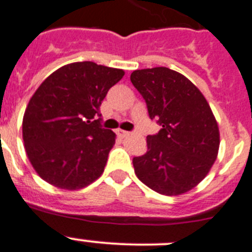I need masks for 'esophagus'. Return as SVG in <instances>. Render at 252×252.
<instances>
[{"instance_id": "obj_1", "label": "esophagus", "mask_w": 252, "mask_h": 252, "mask_svg": "<svg viewBox=\"0 0 252 252\" xmlns=\"http://www.w3.org/2000/svg\"><path fill=\"white\" fill-rule=\"evenodd\" d=\"M117 135L120 136V137H127L128 135H130V132L128 131H125V130H117Z\"/></svg>"}]
</instances>
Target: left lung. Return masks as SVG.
Masks as SVG:
<instances>
[{
  "instance_id": "obj_1",
  "label": "left lung",
  "mask_w": 252,
  "mask_h": 252,
  "mask_svg": "<svg viewBox=\"0 0 252 252\" xmlns=\"http://www.w3.org/2000/svg\"><path fill=\"white\" fill-rule=\"evenodd\" d=\"M131 82L146 101L150 119L162 126L147 136V152L133 158L138 180L151 190L177 196L192 190L218 158L220 132L201 91L167 67L136 70Z\"/></svg>"
}]
</instances>
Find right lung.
Returning <instances> with one entry per match:
<instances>
[{
  "label": "right lung",
  "mask_w": 252,
  "mask_h": 252,
  "mask_svg": "<svg viewBox=\"0 0 252 252\" xmlns=\"http://www.w3.org/2000/svg\"><path fill=\"white\" fill-rule=\"evenodd\" d=\"M124 70L91 61L51 73L27 105L22 137L38 176L63 190L86 188L102 175L116 135L100 125V106Z\"/></svg>",
  "instance_id": "add662e5"
}]
</instances>
